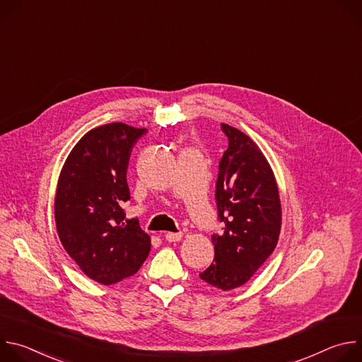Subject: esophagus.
Here are the masks:
<instances>
[{"label": "esophagus", "instance_id": "obj_1", "mask_svg": "<svg viewBox=\"0 0 362 362\" xmlns=\"http://www.w3.org/2000/svg\"><path fill=\"white\" fill-rule=\"evenodd\" d=\"M182 236H183L182 232H168V233L165 235V239H166L168 242H179V240L182 239Z\"/></svg>", "mask_w": 362, "mask_h": 362}]
</instances>
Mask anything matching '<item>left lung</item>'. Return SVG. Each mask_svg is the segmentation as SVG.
I'll list each match as a JSON object with an SVG mask.
<instances>
[{"label": "left lung", "mask_w": 362, "mask_h": 362, "mask_svg": "<svg viewBox=\"0 0 362 362\" xmlns=\"http://www.w3.org/2000/svg\"><path fill=\"white\" fill-rule=\"evenodd\" d=\"M228 148L216 180L218 219L223 233H214L215 257L199 276L229 291L246 284L274 252L281 232V200L274 172L256 143L222 123Z\"/></svg>", "instance_id": "8db88e82"}]
</instances>
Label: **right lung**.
I'll list each match as a JSON object with an SVG mask.
<instances>
[{"instance_id":"right-lung-1","label":"right lung","mask_w":362,"mask_h":362,"mask_svg":"<svg viewBox=\"0 0 362 362\" xmlns=\"http://www.w3.org/2000/svg\"><path fill=\"white\" fill-rule=\"evenodd\" d=\"M110 123L84 134L73 147L56 192L59 238L80 269L112 285L134 275L150 252V238L136 218L126 219L130 200L127 168L132 148L146 133Z\"/></svg>"}]
</instances>
